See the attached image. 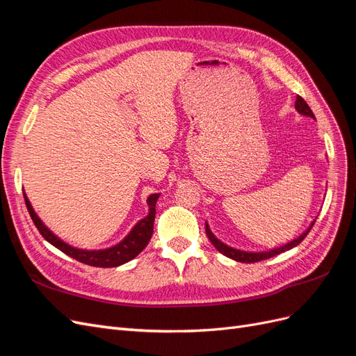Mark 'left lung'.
<instances>
[{"label": "left lung", "mask_w": 356, "mask_h": 356, "mask_svg": "<svg viewBox=\"0 0 356 356\" xmlns=\"http://www.w3.org/2000/svg\"><path fill=\"white\" fill-rule=\"evenodd\" d=\"M296 110H297L300 114L315 118L314 113H312V110H310V106L306 104V101H305L303 98H301V96H297V99H296ZM315 221H316V220H315ZM315 221L312 222L310 227H309L303 234H300L297 239L291 241L289 243H286V245H284V246H281V248H275V250L264 251V252H246V251H241V250H234V248H230L229 245H225V243H222L221 241H218L217 238H215V236L212 234V232L209 230L208 224H204V227H207L204 230H207V236H208V239L211 241V243H212L215 248H217V250H218L222 255L232 258V260H234V261H241V263H257V261H261V260H267V258H272V257H275V255H277V254H281V252H285V251L291 250V248L297 246L301 241H303V239L306 238L307 233L312 230V227H314Z\"/></svg>", "instance_id": "obj_1"}]
</instances>
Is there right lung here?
Returning <instances> with one entry per match:
<instances>
[{"mask_svg":"<svg viewBox=\"0 0 356 356\" xmlns=\"http://www.w3.org/2000/svg\"><path fill=\"white\" fill-rule=\"evenodd\" d=\"M159 196H160L159 193H156V195H152L148 197V200H147L148 208H149L148 215L141 221H138V224L132 229V232L129 233L120 243H117L111 248H106V250L86 251V250H77V248L70 246L68 243L60 241L58 236L53 234L46 227V225L42 224V221L37 217V213L34 212V209H32L31 203L24 193L28 212L42 238H44L49 243H51L55 248H58V250H60L62 252H65L67 255L72 257L74 260H77V261L84 263L88 266H93V267L122 266L127 261L134 260V258L144 250V248L148 245L149 239H152V234H153V224H154V218H156V202H157Z\"/></svg>","mask_w":356,"mask_h":356,"instance_id":"1","label":"right lung"}]
</instances>
